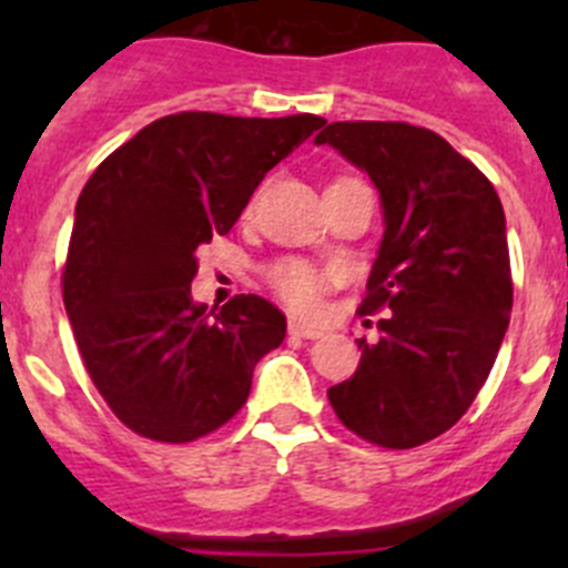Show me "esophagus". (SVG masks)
Here are the masks:
<instances>
[{
	"label": "esophagus",
	"instance_id": "1",
	"mask_svg": "<svg viewBox=\"0 0 568 568\" xmlns=\"http://www.w3.org/2000/svg\"><path fill=\"white\" fill-rule=\"evenodd\" d=\"M290 335H295V338H321V329L313 327V324H307V321H301V318H293L290 321Z\"/></svg>",
	"mask_w": 568,
	"mask_h": 568
}]
</instances>
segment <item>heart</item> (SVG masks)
<instances>
[{"label":"heart","mask_w":568,"mask_h":568,"mask_svg":"<svg viewBox=\"0 0 568 568\" xmlns=\"http://www.w3.org/2000/svg\"><path fill=\"white\" fill-rule=\"evenodd\" d=\"M270 281H273L275 293L301 313L315 310L321 293H324V275L310 267L307 261H281L270 273Z\"/></svg>","instance_id":"obj_1"}]
</instances>
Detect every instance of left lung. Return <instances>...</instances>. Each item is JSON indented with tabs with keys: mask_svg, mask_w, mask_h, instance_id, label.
Listing matches in <instances>:
<instances>
[{
	"mask_svg": "<svg viewBox=\"0 0 568 568\" xmlns=\"http://www.w3.org/2000/svg\"><path fill=\"white\" fill-rule=\"evenodd\" d=\"M373 179L384 239L361 315L384 310L378 344L329 386L346 429L413 449L458 424L509 327L506 215L491 182L453 144L404 122H333L315 135Z\"/></svg>",
	"mask_w": 568,
	"mask_h": 568,
	"instance_id": "8db88e82",
	"label": "left lung"
}]
</instances>
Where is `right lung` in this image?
Instances as JSON below:
<instances>
[{"mask_svg": "<svg viewBox=\"0 0 568 568\" xmlns=\"http://www.w3.org/2000/svg\"><path fill=\"white\" fill-rule=\"evenodd\" d=\"M324 119L175 113L104 159L77 202L62 295L90 378L144 438L187 444L227 424L287 335L258 295L195 304V250L230 233L261 179Z\"/></svg>", "mask_w": 568, "mask_h": 568, "instance_id": "obj_1", "label": "right lung"}]
</instances>
